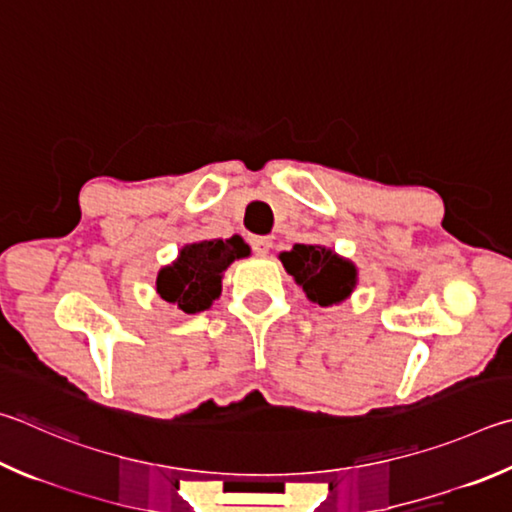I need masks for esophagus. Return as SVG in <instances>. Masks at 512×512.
<instances>
[{
  "instance_id": "obj_1",
  "label": "esophagus",
  "mask_w": 512,
  "mask_h": 512,
  "mask_svg": "<svg viewBox=\"0 0 512 512\" xmlns=\"http://www.w3.org/2000/svg\"><path fill=\"white\" fill-rule=\"evenodd\" d=\"M250 246H253V250L257 255H266L268 250H271L273 246V239L271 237H250Z\"/></svg>"
}]
</instances>
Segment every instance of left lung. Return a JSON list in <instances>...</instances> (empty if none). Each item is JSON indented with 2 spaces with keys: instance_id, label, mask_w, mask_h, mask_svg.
<instances>
[{
  "instance_id": "left-lung-1",
  "label": "left lung",
  "mask_w": 512,
  "mask_h": 512,
  "mask_svg": "<svg viewBox=\"0 0 512 512\" xmlns=\"http://www.w3.org/2000/svg\"><path fill=\"white\" fill-rule=\"evenodd\" d=\"M280 259L295 282L304 288L306 297L320 306L342 302L356 286L353 264L322 246L295 244L293 250L282 253Z\"/></svg>"
}]
</instances>
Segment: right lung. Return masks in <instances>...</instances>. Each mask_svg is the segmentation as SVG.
I'll return each instance as SVG.
<instances>
[{"instance_id": "obj_1", "label": "right lung", "mask_w": 512, "mask_h": 512, "mask_svg": "<svg viewBox=\"0 0 512 512\" xmlns=\"http://www.w3.org/2000/svg\"><path fill=\"white\" fill-rule=\"evenodd\" d=\"M248 253L244 239L237 235L185 246L172 266L161 268L156 291L183 313L206 311L221 293V273Z\"/></svg>"}]
</instances>
